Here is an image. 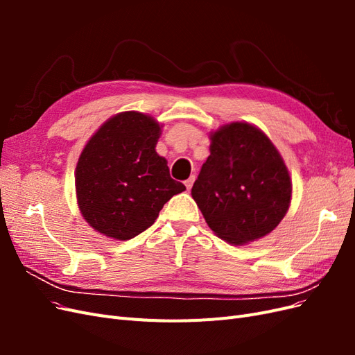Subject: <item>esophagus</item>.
I'll return each mask as SVG.
<instances>
[{"instance_id": "34e87169", "label": "esophagus", "mask_w": 355, "mask_h": 355, "mask_svg": "<svg viewBox=\"0 0 355 355\" xmlns=\"http://www.w3.org/2000/svg\"><path fill=\"white\" fill-rule=\"evenodd\" d=\"M194 180H196V178H194V176H191L188 180H185V187H187V189H188V191L192 188V184H194Z\"/></svg>"}]
</instances>
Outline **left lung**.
Masks as SVG:
<instances>
[{
  "label": "left lung",
  "instance_id": "1",
  "mask_svg": "<svg viewBox=\"0 0 355 355\" xmlns=\"http://www.w3.org/2000/svg\"><path fill=\"white\" fill-rule=\"evenodd\" d=\"M210 141V155L191 189L204 219L235 245L265 237L292 200L284 159L261 128L244 121L222 125Z\"/></svg>",
  "mask_w": 355,
  "mask_h": 355
}]
</instances>
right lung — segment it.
I'll return each instance as SVG.
<instances>
[{
	"label": "right lung",
	"mask_w": 355,
	"mask_h": 355,
	"mask_svg": "<svg viewBox=\"0 0 355 355\" xmlns=\"http://www.w3.org/2000/svg\"><path fill=\"white\" fill-rule=\"evenodd\" d=\"M161 125L137 111L105 121L85 144L75 170L78 207L93 230L130 240L148 230L185 185L170 178L155 145Z\"/></svg>",
	"instance_id": "right-lung-1"
}]
</instances>
